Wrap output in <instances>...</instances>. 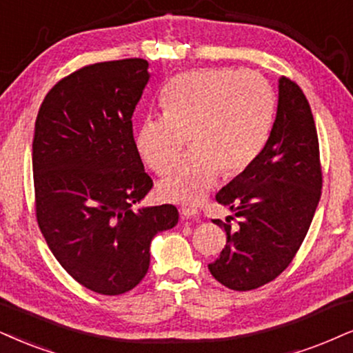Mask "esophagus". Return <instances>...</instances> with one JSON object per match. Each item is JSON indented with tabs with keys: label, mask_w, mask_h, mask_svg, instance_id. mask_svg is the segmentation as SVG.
<instances>
[{
	"label": "esophagus",
	"mask_w": 353,
	"mask_h": 353,
	"mask_svg": "<svg viewBox=\"0 0 353 353\" xmlns=\"http://www.w3.org/2000/svg\"><path fill=\"white\" fill-rule=\"evenodd\" d=\"M180 211H181V214L186 216V217H193V216L198 214L196 208H194V206H188V204H183V206L180 208Z\"/></svg>",
	"instance_id": "esophagus-1"
}]
</instances>
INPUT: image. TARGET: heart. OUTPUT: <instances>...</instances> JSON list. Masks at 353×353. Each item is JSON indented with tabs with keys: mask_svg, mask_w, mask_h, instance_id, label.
<instances>
[{
	"mask_svg": "<svg viewBox=\"0 0 353 353\" xmlns=\"http://www.w3.org/2000/svg\"><path fill=\"white\" fill-rule=\"evenodd\" d=\"M163 114L142 119L136 147L147 167L163 175L185 147L181 159L159 183V194L194 203L216 183L217 175L249 168L268 141L273 124V93L254 72L204 68L176 77L163 91Z\"/></svg>",
	"mask_w": 353,
	"mask_h": 353,
	"instance_id": "heart-1",
	"label": "heart"
}]
</instances>
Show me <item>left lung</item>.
<instances>
[{
    "instance_id": "obj_1",
    "label": "left lung",
    "mask_w": 353,
    "mask_h": 353,
    "mask_svg": "<svg viewBox=\"0 0 353 353\" xmlns=\"http://www.w3.org/2000/svg\"><path fill=\"white\" fill-rule=\"evenodd\" d=\"M321 188L319 141L310 103L294 81L281 77L276 117L263 150L216 194L234 216L225 223L214 221L228 242L208 265L211 275L236 291L275 280L310 230Z\"/></svg>"
}]
</instances>
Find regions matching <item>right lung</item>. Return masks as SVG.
<instances>
[{
	"label": "right lung",
	"instance_id": "obj_1",
	"mask_svg": "<svg viewBox=\"0 0 353 353\" xmlns=\"http://www.w3.org/2000/svg\"><path fill=\"white\" fill-rule=\"evenodd\" d=\"M149 62L124 59L73 72L43 98L32 141L36 216L65 272L94 293L136 288L150 242L175 228L173 204L141 208L152 190L132 134Z\"/></svg>",
	"mask_w": 353,
	"mask_h": 353
}]
</instances>
